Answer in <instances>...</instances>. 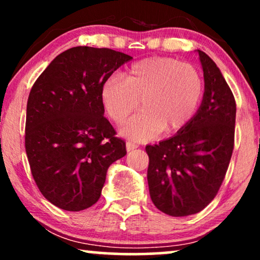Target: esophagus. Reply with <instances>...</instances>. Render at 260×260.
I'll use <instances>...</instances> for the list:
<instances>
[{
	"label": "esophagus",
	"instance_id": "esophagus-1",
	"mask_svg": "<svg viewBox=\"0 0 260 260\" xmlns=\"http://www.w3.org/2000/svg\"><path fill=\"white\" fill-rule=\"evenodd\" d=\"M138 148V145L136 143H133V142H126V150L127 151H131L134 150V149Z\"/></svg>",
	"mask_w": 260,
	"mask_h": 260
}]
</instances>
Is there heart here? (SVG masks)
<instances>
[{
    "mask_svg": "<svg viewBox=\"0 0 260 260\" xmlns=\"http://www.w3.org/2000/svg\"><path fill=\"white\" fill-rule=\"evenodd\" d=\"M205 93L201 73L189 63L169 56H152L135 62L124 80L110 77L101 88L105 112L116 124L141 105L120 133L137 142L150 141L163 130L175 133L193 119Z\"/></svg>",
    "mask_w": 260,
    "mask_h": 260,
    "instance_id": "heart-1",
    "label": "heart"
}]
</instances>
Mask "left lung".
Instances as JSON below:
<instances>
[{"instance_id":"obj_1","label":"left lung","mask_w":260,"mask_h":260,"mask_svg":"<svg viewBox=\"0 0 260 260\" xmlns=\"http://www.w3.org/2000/svg\"><path fill=\"white\" fill-rule=\"evenodd\" d=\"M198 52L205 78L200 109L175 136L145 147L150 198L170 216L195 214L215 198L234 148L236 99L215 62Z\"/></svg>"}]
</instances>
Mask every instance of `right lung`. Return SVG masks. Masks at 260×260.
I'll return each mask as SVG.
<instances>
[{"mask_svg":"<svg viewBox=\"0 0 260 260\" xmlns=\"http://www.w3.org/2000/svg\"><path fill=\"white\" fill-rule=\"evenodd\" d=\"M131 59L78 46L56 56L31 87L24 147L39 190L56 207L79 212L93 206L108 168L126 155L125 142L104 117L101 88Z\"/></svg>","mask_w":260,"mask_h":260,"instance_id":"right-lung-1","label":"right lung"}]
</instances>
